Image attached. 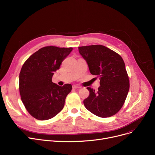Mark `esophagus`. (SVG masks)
Listing matches in <instances>:
<instances>
[{
    "label": "esophagus",
    "instance_id": "1",
    "mask_svg": "<svg viewBox=\"0 0 155 155\" xmlns=\"http://www.w3.org/2000/svg\"><path fill=\"white\" fill-rule=\"evenodd\" d=\"M73 89H80L81 88V87L79 86V85H73Z\"/></svg>",
    "mask_w": 155,
    "mask_h": 155
}]
</instances>
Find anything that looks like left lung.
<instances>
[{"instance_id": "8db88e82", "label": "left lung", "mask_w": 155, "mask_h": 155, "mask_svg": "<svg viewBox=\"0 0 155 155\" xmlns=\"http://www.w3.org/2000/svg\"><path fill=\"white\" fill-rule=\"evenodd\" d=\"M92 75L100 77L97 91L87 87L89 97L84 99L87 110L101 118L111 117L122 108L129 91V79L122 58L101 45L79 47Z\"/></svg>"}]
</instances>
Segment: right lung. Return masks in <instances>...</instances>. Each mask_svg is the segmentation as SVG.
Returning a JSON list of instances; mask_svg holds the SVG:
<instances>
[{
	"instance_id": "1",
	"label": "right lung",
	"mask_w": 155,
	"mask_h": 155,
	"mask_svg": "<svg viewBox=\"0 0 155 155\" xmlns=\"http://www.w3.org/2000/svg\"><path fill=\"white\" fill-rule=\"evenodd\" d=\"M72 50L71 48L44 47L23 64L19 77V93L26 110L35 118L49 120L63 110L72 85L59 86L52 82V77Z\"/></svg>"
}]
</instances>
